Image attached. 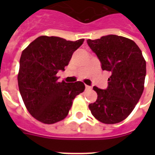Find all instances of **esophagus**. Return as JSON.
<instances>
[{"instance_id":"obj_1","label":"esophagus","mask_w":155,"mask_h":155,"mask_svg":"<svg viewBox=\"0 0 155 155\" xmlns=\"http://www.w3.org/2000/svg\"><path fill=\"white\" fill-rule=\"evenodd\" d=\"M85 88H86V90H90L92 88V87H91V86H88V85H85Z\"/></svg>"}]
</instances>
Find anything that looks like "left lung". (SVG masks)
<instances>
[{
  "instance_id": "8db88e82",
  "label": "left lung",
  "mask_w": 155,
  "mask_h": 155,
  "mask_svg": "<svg viewBox=\"0 0 155 155\" xmlns=\"http://www.w3.org/2000/svg\"><path fill=\"white\" fill-rule=\"evenodd\" d=\"M87 43L102 70L110 73L106 89L93 87L97 100L88 105L91 113L104 124L120 122L134 110L144 89L147 64L142 51L133 40L115 35L87 39Z\"/></svg>"
}]
</instances>
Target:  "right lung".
Listing matches in <instances>:
<instances>
[{
	"instance_id": "add662e5",
	"label": "right lung",
	"mask_w": 155,
	"mask_h": 155,
	"mask_svg": "<svg viewBox=\"0 0 155 155\" xmlns=\"http://www.w3.org/2000/svg\"><path fill=\"white\" fill-rule=\"evenodd\" d=\"M84 39L72 42L59 37L40 36L21 53L18 87L31 115L44 124L67 117L73 100L84 91V83L58 82V71H64L72 54Z\"/></svg>"
}]
</instances>
